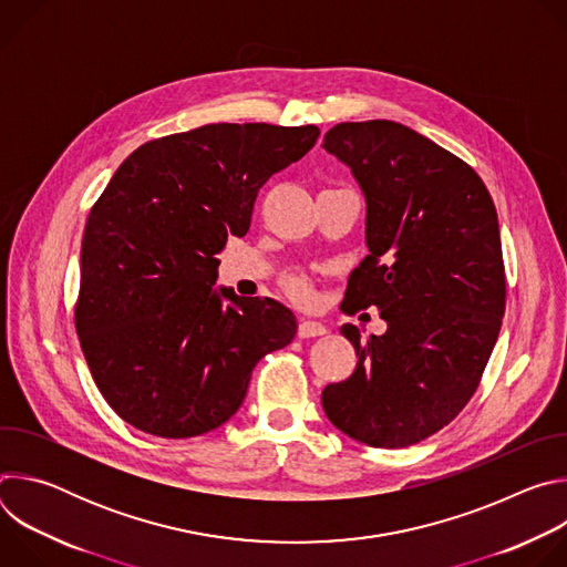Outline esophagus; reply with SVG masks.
I'll return each instance as SVG.
<instances>
[{
	"mask_svg": "<svg viewBox=\"0 0 567 567\" xmlns=\"http://www.w3.org/2000/svg\"><path fill=\"white\" fill-rule=\"evenodd\" d=\"M322 334H328L326 322L309 320V318H302V320L298 322V337H300V339H311V337H322Z\"/></svg>",
	"mask_w": 567,
	"mask_h": 567,
	"instance_id": "1",
	"label": "esophagus"
}]
</instances>
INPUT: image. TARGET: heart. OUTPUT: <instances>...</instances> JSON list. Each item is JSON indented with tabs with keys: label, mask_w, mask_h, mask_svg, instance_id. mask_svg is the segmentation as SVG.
<instances>
[{
	"label": "heart",
	"mask_w": 567,
	"mask_h": 567,
	"mask_svg": "<svg viewBox=\"0 0 567 567\" xmlns=\"http://www.w3.org/2000/svg\"><path fill=\"white\" fill-rule=\"evenodd\" d=\"M287 289L289 293L300 300V302H311L313 298V291H311V285L305 280V278H289L287 280Z\"/></svg>",
	"instance_id": "1"
}]
</instances>
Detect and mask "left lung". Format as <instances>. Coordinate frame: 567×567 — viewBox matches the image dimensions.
Segmentation results:
<instances>
[{
    "mask_svg": "<svg viewBox=\"0 0 567 567\" xmlns=\"http://www.w3.org/2000/svg\"><path fill=\"white\" fill-rule=\"evenodd\" d=\"M322 147L365 199L368 256L343 305L379 307L388 330L361 341L350 379L320 394L328 420L377 449L411 446L471 399L498 341L505 267L494 199L462 158L394 121L334 125Z\"/></svg>",
    "mask_w": 567,
    "mask_h": 567,
    "instance_id": "obj_1",
    "label": "left lung"
}]
</instances>
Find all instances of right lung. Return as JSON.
<instances>
[{"label":"right lung","instance_id":"obj_1","mask_svg":"<svg viewBox=\"0 0 567 567\" xmlns=\"http://www.w3.org/2000/svg\"><path fill=\"white\" fill-rule=\"evenodd\" d=\"M316 125L213 123L134 150L94 204L75 330L92 377L134 429L168 440L230 420L256 363L296 337L289 307L217 280L258 190L302 158Z\"/></svg>","mask_w":567,"mask_h":567}]
</instances>
